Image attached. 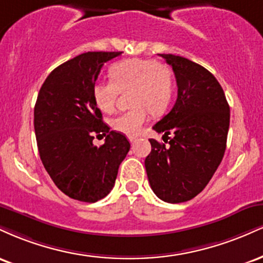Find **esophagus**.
<instances>
[{
	"label": "esophagus",
	"instance_id": "34e87169",
	"mask_svg": "<svg viewBox=\"0 0 263 263\" xmlns=\"http://www.w3.org/2000/svg\"><path fill=\"white\" fill-rule=\"evenodd\" d=\"M137 141H138L137 137H129V142H131L132 144L136 143V142H137Z\"/></svg>",
	"mask_w": 263,
	"mask_h": 263
}]
</instances>
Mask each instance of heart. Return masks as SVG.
<instances>
[{"mask_svg":"<svg viewBox=\"0 0 263 263\" xmlns=\"http://www.w3.org/2000/svg\"><path fill=\"white\" fill-rule=\"evenodd\" d=\"M111 81H99L92 86V99L104 112H112L120 92L129 93L132 110L112 120L115 131L134 137L140 135L148 119L162 115L170 106L174 93V74L170 65L155 59H127L110 68Z\"/></svg>","mask_w":263,"mask_h":263,"instance_id":"1","label":"heart"}]
</instances>
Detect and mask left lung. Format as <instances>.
<instances>
[{
  "instance_id": "1",
  "label": "left lung",
  "mask_w": 263,
  "mask_h": 263,
  "mask_svg": "<svg viewBox=\"0 0 263 263\" xmlns=\"http://www.w3.org/2000/svg\"><path fill=\"white\" fill-rule=\"evenodd\" d=\"M158 55L173 69L178 98L171 112L153 126L170 146L151 138L152 151L144 165L157 197L176 204L197 197L218 170L226 148L230 107L219 81L204 66L173 54Z\"/></svg>"
}]
</instances>
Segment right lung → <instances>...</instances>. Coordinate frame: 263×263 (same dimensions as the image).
Returning <instances> with one entry per match:
<instances>
[{"label":"right lung","instance_id":"right-lung-1","mask_svg":"<svg viewBox=\"0 0 263 263\" xmlns=\"http://www.w3.org/2000/svg\"><path fill=\"white\" fill-rule=\"evenodd\" d=\"M122 52H87L48 75L34 106V132L45 171L58 188L85 203L105 198L114 188L129 151L125 135L110 131L92 99L102 65ZM95 134L107 136L100 147Z\"/></svg>","mask_w":263,"mask_h":263}]
</instances>
